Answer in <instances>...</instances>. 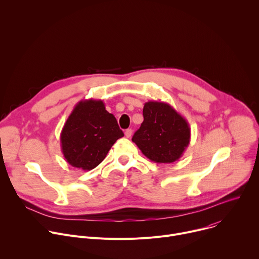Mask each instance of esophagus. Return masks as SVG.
<instances>
[{"instance_id": "obj_1", "label": "esophagus", "mask_w": 259, "mask_h": 259, "mask_svg": "<svg viewBox=\"0 0 259 259\" xmlns=\"http://www.w3.org/2000/svg\"><path fill=\"white\" fill-rule=\"evenodd\" d=\"M131 135H132V130H131V129H127V130H125V136H126L127 138L131 137Z\"/></svg>"}]
</instances>
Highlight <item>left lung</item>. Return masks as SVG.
<instances>
[{"label": "left lung", "mask_w": 259, "mask_h": 259, "mask_svg": "<svg viewBox=\"0 0 259 259\" xmlns=\"http://www.w3.org/2000/svg\"><path fill=\"white\" fill-rule=\"evenodd\" d=\"M143 122L132 141L141 153L155 163H173L182 157L190 144L188 121L169 103L147 101L143 106Z\"/></svg>", "instance_id": "8db88e82"}]
</instances>
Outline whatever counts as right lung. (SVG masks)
Masks as SVG:
<instances>
[{"instance_id":"add662e5","label":"right lung","mask_w":259,"mask_h":259,"mask_svg":"<svg viewBox=\"0 0 259 259\" xmlns=\"http://www.w3.org/2000/svg\"><path fill=\"white\" fill-rule=\"evenodd\" d=\"M124 136L113 114L102 100L79 101L60 133L65 161L75 168L89 171L106 157L110 147Z\"/></svg>"}]
</instances>
